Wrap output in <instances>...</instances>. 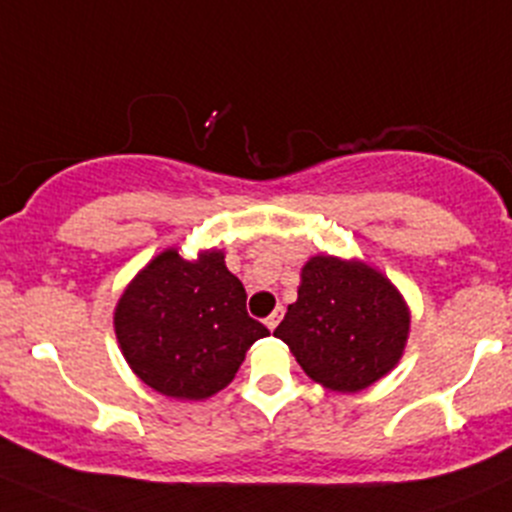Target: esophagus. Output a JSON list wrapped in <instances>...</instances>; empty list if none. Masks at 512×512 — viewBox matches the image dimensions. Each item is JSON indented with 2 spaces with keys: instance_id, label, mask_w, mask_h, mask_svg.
I'll use <instances>...</instances> for the list:
<instances>
[{
  "instance_id": "esophagus-1",
  "label": "esophagus",
  "mask_w": 512,
  "mask_h": 512,
  "mask_svg": "<svg viewBox=\"0 0 512 512\" xmlns=\"http://www.w3.org/2000/svg\"><path fill=\"white\" fill-rule=\"evenodd\" d=\"M280 320H282V307H277L275 312H272L270 317H267L265 320V325H267V330H275L277 325H280Z\"/></svg>"
}]
</instances>
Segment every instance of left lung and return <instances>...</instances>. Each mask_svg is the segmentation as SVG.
<instances>
[{
    "mask_svg": "<svg viewBox=\"0 0 512 512\" xmlns=\"http://www.w3.org/2000/svg\"><path fill=\"white\" fill-rule=\"evenodd\" d=\"M410 307L398 287L362 260L315 255L302 265L297 300L277 325L307 377L332 393H360L400 362Z\"/></svg>",
    "mask_w": 512,
    "mask_h": 512,
    "instance_id": "obj_1",
    "label": "left lung"
}]
</instances>
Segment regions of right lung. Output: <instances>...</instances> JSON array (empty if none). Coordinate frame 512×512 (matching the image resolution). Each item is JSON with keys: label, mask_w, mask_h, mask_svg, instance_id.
<instances>
[{"label": "right lung", "mask_w": 512, "mask_h": 512, "mask_svg": "<svg viewBox=\"0 0 512 512\" xmlns=\"http://www.w3.org/2000/svg\"><path fill=\"white\" fill-rule=\"evenodd\" d=\"M245 287L225 252L185 260L177 247L152 257L119 295L114 335L137 377L175 400H207L227 388L267 327L245 310Z\"/></svg>", "instance_id": "add662e5"}]
</instances>
